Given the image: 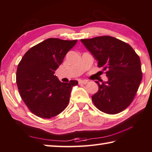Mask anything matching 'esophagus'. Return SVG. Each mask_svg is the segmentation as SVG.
I'll list each match as a JSON object with an SVG mask.
<instances>
[{"instance_id": "esophagus-1", "label": "esophagus", "mask_w": 152, "mask_h": 152, "mask_svg": "<svg viewBox=\"0 0 152 152\" xmlns=\"http://www.w3.org/2000/svg\"><path fill=\"white\" fill-rule=\"evenodd\" d=\"M79 84H86L88 83V80H80L78 81Z\"/></svg>"}]
</instances>
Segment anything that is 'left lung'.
Returning <instances> with one entry per match:
<instances>
[{
	"instance_id": "8db88e82",
	"label": "left lung",
	"mask_w": 152,
	"mask_h": 152,
	"mask_svg": "<svg viewBox=\"0 0 152 152\" xmlns=\"http://www.w3.org/2000/svg\"><path fill=\"white\" fill-rule=\"evenodd\" d=\"M80 41L109 78L101 83L95 81L99 88L92 96L94 105L110 115L124 110L132 103L142 79L140 57L127 43L110 36Z\"/></svg>"
}]
</instances>
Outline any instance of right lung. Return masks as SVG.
Wrapping results in <instances>:
<instances>
[{
  "label": "right lung",
  "mask_w": 152,
  "mask_h": 152,
  "mask_svg": "<svg viewBox=\"0 0 152 152\" xmlns=\"http://www.w3.org/2000/svg\"><path fill=\"white\" fill-rule=\"evenodd\" d=\"M76 42L49 38L28 50L18 65L16 80L20 96L36 116L50 119L68 106L72 87L78 82H61L54 74Z\"/></svg>",
  "instance_id": "right-lung-1"
}]
</instances>
